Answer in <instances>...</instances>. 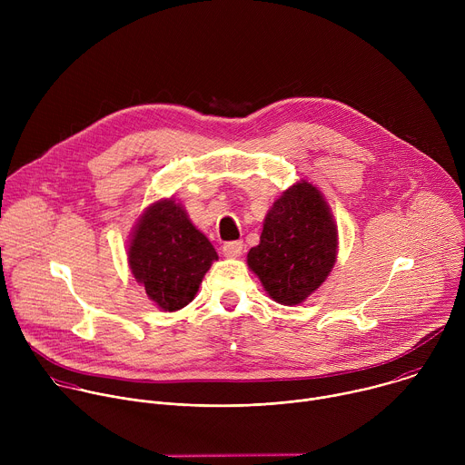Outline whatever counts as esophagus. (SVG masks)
Returning a JSON list of instances; mask_svg holds the SVG:
<instances>
[{
	"instance_id": "esophagus-1",
	"label": "esophagus",
	"mask_w": 465,
	"mask_h": 465,
	"mask_svg": "<svg viewBox=\"0 0 465 465\" xmlns=\"http://www.w3.org/2000/svg\"><path fill=\"white\" fill-rule=\"evenodd\" d=\"M242 248H244L242 241H230L223 244V253L226 257H239L242 253Z\"/></svg>"
}]
</instances>
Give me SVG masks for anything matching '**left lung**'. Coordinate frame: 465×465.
<instances>
[{"label":"left lung","mask_w":465,"mask_h":465,"mask_svg":"<svg viewBox=\"0 0 465 465\" xmlns=\"http://www.w3.org/2000/svg\"><path fill=\"white\" fill-rule=\"evenodd\" d=\"M335 259L333 217L320 191L300 182L267 213L261 241L248 252V267L274 302L296 305L325 282Z\"/></svg>","instance_id":"left-lung-1"}]
</instances>
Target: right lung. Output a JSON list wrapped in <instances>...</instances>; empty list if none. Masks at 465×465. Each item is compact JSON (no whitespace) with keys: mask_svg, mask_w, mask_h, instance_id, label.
Here are the masks:
<instances>
[{"mask_svg":"<svg viewBox=\"0 0 465 465\" xmlns=\"http://www.w3.org/2000/svg\"><path fill=\"white\" fill-rule=\"evenodd\" d=\"M217 257L173 198L147 210L128 248L132 274L163 311L185 307Z\"/></svg>","mask_w":465,"mask_h":465,"instance_id":"1","label":"right lung"}]
</instances>
